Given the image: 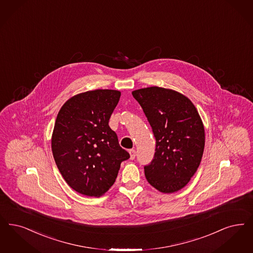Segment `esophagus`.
<instances>
[{"label": "esophagus", "mask_w": 253, "mask_h": 253, "mask_svg": "<svg viewBox=\"0 0 253 253\" xmlns=\"http://www.w3.org/2000/svg\"><path fill=\"white\" fill-rule=\"evenodd\" d=\"M129 153H130V159H131V160H133V159L135 158L136 152H135L134 150H130V151H129Z\"/></svg>", "instance_id": "esophagus-1"}]
</instances>
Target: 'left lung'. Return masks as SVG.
I'll return each instance as SVG.
<instances>
[{"mask_svg":"<svg viewBox=\"0 0 253 253\" xmlns=\"http://www.w3.org/2000/svg\"><path fill=\"white\" fill-rule=\"evenodd\" d=\"M152 126L156 139L154 157L144 167L147 181L162 193L183 188L196 173L205 144L202 119L182 93L159 86L131 92Z\"/></svg>","mask_w":253,"mask_h":253,"instance_id":"left-lung-1","label":"left lung"}]
</instances>
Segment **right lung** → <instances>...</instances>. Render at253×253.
<instances>
[{
	"instance_id": "1",
	"label": "right lung",
	"mask_w": 253,
	"mask_h": 253,
	"mask_svg": "<svg viewBox=\"0 0 253 253\" xmlns=\"http://www.w3.org/2000/svg\"><path fill=\"white\" fill-rule=\"evenodd\" d=\"M121 91L96 89L77 94L58 112L51 151L64 180L73 190L101 197L114 184L130 154L108 125Z\"/></svg>"
}]
</instances>
